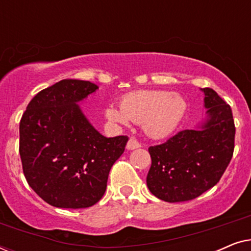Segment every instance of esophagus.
Returning a JSON list of instances; mask_svg holds the SVG:
<instances>
[{"label": "esophagus", "instance_id": "esophagus-1", "mask_svg": "<svg viewBox=\"0 0 251 251\" xmlns=\"http://www.w3.org/2000/svg\"><path fill=\"white\" fill-rule=\"evenodd\" d=\"M139 147H140V144L137 142L135 138H130L128 144H126V150H129V151L139 149Z\"/></svg>", "mask_w": 251, "mask_h": 251}]
</instances>
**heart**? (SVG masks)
<instances>
[{
	"mask_svg": "<svg viewBox=\"0 0 251 251\" xmlns=\"http://www.w3.org/2000/svg\"><path fill=\"white\" fill-rule=\"evenodd\" d=\"M186 113V102L180 96L163 90H139L126 95L121 108L109 105L105 115L111 122L126 126L144 123V129L153 138L173 133Z\"/></svg>",
	"mask_w": 251,
	"mask_h": 251,
	"instance_id": "heart-1",
	"label": "heart"
}]
</instances>
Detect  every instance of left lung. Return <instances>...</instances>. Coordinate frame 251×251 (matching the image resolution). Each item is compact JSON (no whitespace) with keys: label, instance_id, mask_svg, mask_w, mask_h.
Wrapping results in <instances>:
<instances>
[{"label":"left lung","instance_id":"8db88e82","mask_svg":"<svg viewBox=\"0 0 251 251\" xmlns=\"http://www.w3.org/2000/svg\"><path fill=\"white\" fill-rule=\"evenodd\" d=\"M201 90L207 108L204 121L149 149L152 166L146 183L160 200L184 202L198 198L218 183L232 159L235 136L232 109L215 90Z\"/></svg>","mask_w":251,"mask_h":251}]
</instances>
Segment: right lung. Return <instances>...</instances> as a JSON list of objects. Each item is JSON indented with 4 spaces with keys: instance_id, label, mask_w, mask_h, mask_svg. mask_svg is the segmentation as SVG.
<instances>
[{
    "instance_id": "1",
    "label": "right lung",
    "mask_w": 251,
    "mask_h": 251,
    "mask_svg": "<svg viewBox=\"0 0 251 251\" xmlns=\"http://www.w3.org/2000/svg\"><path fill=\"white\" fill-rule=\"evenodd\" d=\"M98 89L89 81L61 80L40 91L19 125V153L27 183L47 203L80 209L97 203L109 170L128 137L102 136L78 102Z\"/></svg>"
}]
</instances>
